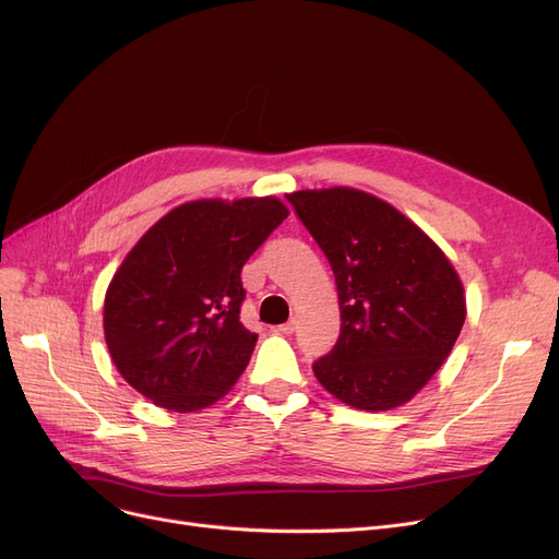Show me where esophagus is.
<instances>
[{
  "mask_svg": "<svg viewBox=\"0 0 559 559\" xmlns=\"http://www.w3.org/2000/svg\"><path fill=\"white\" fill-rule=\"evenodd\" d=\"M277 332H280V334H294V332H296V321H288V323L280 325Z\"/></svg>",
  "mask_w": 559,
  "mask_h": 559,
  "instance_id": "esophagus-1",
  "label": "esophagus"
}]
</instances>
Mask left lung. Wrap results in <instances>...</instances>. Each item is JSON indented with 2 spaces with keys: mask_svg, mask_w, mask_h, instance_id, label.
Instances as JSON below:
<instances>
[{
  "mask_svg": "<svg viewBox=\"0 0 559 559\" xmlns=\"http://www.w3.org/2000/svg\"><path fill=\"white\" fill-rule=\"evenodd\" d=\"M325 252L341 334L313 376L341 403H409L448 359L466 321L464 284L443 250L393 204L350 186L286 195Z\"/></svg>",
  "mask_w": 559,
  "mask_h": 559,
  "instance_id": "1",
  "label": "left lung"
}]
</instances>
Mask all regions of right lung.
Returning a JSON list of instances; mask_svg holds the SVG:
<instances>
[{"label":"right lung","mask_w":559,"mask_h":559,"mask_svg":"<svg viewBox=\"0 0 559 559\" xmlns=\"http://www.w3.org/2000/svg\"><path fill=\"white\" fill-rule=\"evenodd\" d=\"M288 216L275 198H202L158 218L104 296V341L124 382L156 407L189 414L231 391L254 350L241 269Z\"/></svg>","instance_id":"add662e5"}]
</instances>
